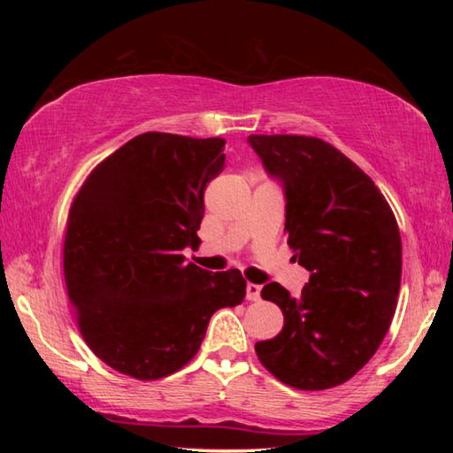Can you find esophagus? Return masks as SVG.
<instances>
[{"mask_svg": "<svg viewBox=\"0 0 453 453\" xmlns=\"http://www.w3.org/2000/svg\"><path fill=\"white\" fill-rule=\"evenodd\" d=\"M259 294H262V286H257V283H248V288H245V297H248L250 302H257Z\"/></svg>", "mask_w": 453, "mask_h": 453, "instance_id": "esophagus-1", "label": "esophagus"}]
</instances>
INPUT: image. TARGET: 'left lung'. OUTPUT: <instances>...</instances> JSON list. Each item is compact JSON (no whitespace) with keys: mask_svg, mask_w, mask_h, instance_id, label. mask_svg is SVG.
Returning <instances> with one entry per match:
<instances>
[{"mask_svg":"<svg viewBox=\"0 0 453 453\" xmlns=\"http://www.w3.org/2000/svg\"><path fill=\"white\" fill-rule=\"evenodd\" d=\"M265 170L286 188L288 245L311 273L291 297L267 283L283 329L256 343L286 386L319 392L362 370L388 334L402 281L400 227L372 178L319 137L250 135Z\"/></svg>","mask_w":453,"mask_h":453,"instance_id":"left-lung-1","label":"left lung"}]
</instances>
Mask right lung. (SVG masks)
<instances>
[{"instance_id":"obj_1","label":"right lung","mask_w":453,"mask_h":453,"mask_svg":"<svg viewBox=\"0 0 453 453\" xmlns=\"http://www.w3.org/2000/svg\"><path fill=\"white\" fill-rule=\"evenodd\" d=\"M224 137L148 132L99 162L75 194L64 275L89 349L129 378L172 375L197 354L210 318L245 297L240 270L188 264Z\"/></svg>"}]
</instances>
